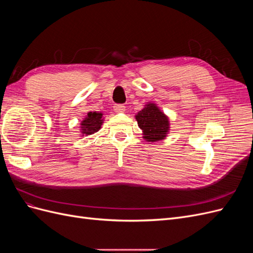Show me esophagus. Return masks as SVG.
<instances>
[{"mask_svg":"<svg viewBox=\"0 0 253 253\" xmlns=\"http://www.w3.org/2000/svg\"><path fill=\"white\" fill-rule=\"evenodd\" d=\"M114 111L116 113H124L126 111V106L124 104H116L114 106Z\"/></svg>","mask_w":253,"mask_h":253,"instance_id":"esophagus-1","label":"esophagus"}]
</instances>
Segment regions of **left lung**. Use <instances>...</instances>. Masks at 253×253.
Segmentation results:
<instances>
[{
    "label": "left lung",
    "mask_w": 253,
    "mask_h": 253,
    "mask_svg": "<svg viewBox=\"0 0 253 253\" xmlns=\"http://www.w3.org/2000/svg\"><path fill=\"white\" fill-rule=\"evenodd\" d=\"M136 120L147 141L154 142L164 139L169 132V119L154 103L145 105V108L136 115Z\"/></svg>",
    "instance_id": "obj_1"
}]
</instances>
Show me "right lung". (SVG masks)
Wrapping results in <instances>:
<instances>
[{"instance_id": "1", "label": "right lung", "mask_w": 253, "mask_h": 253, "mask_svg": "<svg viewBox=\"0 0 253 253\" xmlns=\"http://www.w3.org/2000/svg\"><path fill=\"white\" fill-rule=\"evenodd\" d=\"M103 124L102 114L97 112H89L86 118L81 124V132L85 135H91L100 129Z\"/></svg>"}]
</instances>
